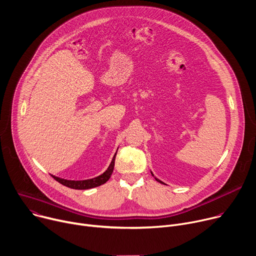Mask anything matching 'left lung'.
I'll return each instance as SVG.
<instances>
[{
    "mask_svg": "<svg viewBox=\"0 0 256 256\" xmlns=\"http://www.w3.org/2000/svg\"><path fill=\"white\" fill-rule=\"evenodd\" d=\"M151 174H152V172H151ZM152 176H154V174H152ZM155 180H157V182H161V184H164V182H161V180H158V178H155Z\"/></svg>",
    "mask_w": 256,
    "mask_h": 256,
    "instance_id": "1",
    "label": "left lung"
}]
</instances>
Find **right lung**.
I'll return each instance as SVG.
<instances>
[{"label": "right lung", "mask_w": 256, "mask_h": 256, "mask_svg": "<svg viewBox=\"0 0 256 256\" xmlns=\"http://www.w3.org/2000/svg\"><path fill=\"white\" fill-rule=\"evenodd\" d=\"M115 156L116 153L114 154L111 164L108 166V168L100 176L92 178H88V180H64L58 176H55L53 174H51L57 182H59L60 184H62L63 186H66V187L70 188V189H76V190H86V189H92L95 187H99V186L105 184L111 176L112 172H113V168H114V162H115Z\"/></svg>", "instance_id": "right-lung-1"}]
</instances>
